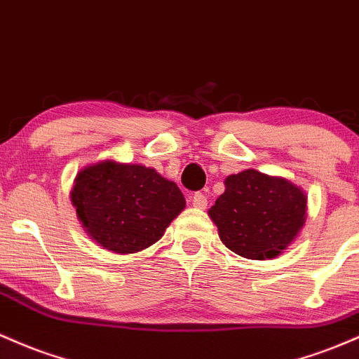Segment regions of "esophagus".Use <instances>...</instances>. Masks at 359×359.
I'll return each mask as SVG.
<instances>
[{
	"instance_id": "1",
	"label": "esophagus",
	"mask_w": 359,
	"mask_h": 359,
	"mask_svg": "<svg viewBox=\"0 0 359 359\" xmlns=\"http://www.w3.org/2000/svg\"><path fill=\"white\" fill-rule=\"evenodd\" d=\"M191 203H193V207H196V208H207V203H208V200H207V195H203V193H195V195L191 196Z\"/></svg>"
}]
</instances>
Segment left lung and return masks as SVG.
Wrapping results in <instances>:
<instances>
[{
    "instance_id": "8db88e82",
    "label": "left lung",
    "mask_w": 359,
    "mask_h": 359,
    "mask_svg": "<svg viewBox=\"0 0 359 359\" xmlns=\"http://www.w3.org/2000/svg\"><path fill=\"white\" fill-rule=\"evenodd\" d=\"M307 198L283 178L245 169L225 180V191L208 215L222 243L248 259L276 257L305 222Z\"/></svg>"
}]
</instances>
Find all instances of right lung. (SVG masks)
<instances>
[{"mask_svg":"<svg viewBox=\"0 0 359 359\" xmlns=\"http://www.w3.org/2000/svg\"><path fill=\"white\" fill-rule=\"evenodd\" d=\"M83 227L108 251H142L163 237L187 201L172 181L154 169L114 161L88 166L71 191Z\"/></svg>","mask_w":359,"mask_h":359,"instance_id":"right-lung-1","label":"right lung"}]
</instances>
